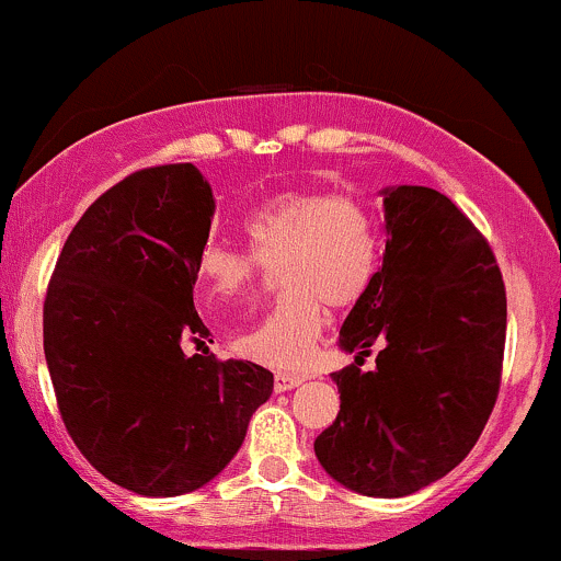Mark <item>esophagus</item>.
I'll list each match as a JSON object with an SVG mask.
<instances>
[{"label":"esophagus","instance_id":"1","mask_svg":"<svg viewBox=\"0 0 561 561\" xmlns=\"http://www.w3.org/2000/svg\"><path fill=\"white\" fill-rule=\"evenodd\" d=\"M305 382V377H299V375H286V371H278V375H275V393H286V390H294V388H299V385Z\"/></svg>","mask_w":561,"mask_h":561}]
</instances>
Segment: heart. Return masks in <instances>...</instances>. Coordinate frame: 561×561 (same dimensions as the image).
Segmentation results:
<instances>
[{"label": "heart", "mask_w": 561, "mask_h": 561, "mask_svg": "<svg viewBox=\"0 0 561 561\" xmlns=\"http://www.w3.org/2000/svg\"><path fill=\"white\" fill-rule=\"evenodd\" d=\"M254 251L210 238L197 254L208 299L249 291L262 270H280L286 297L262 321L232 340L234 353L270 369L307 366L334 310L358 302L377 270L371 216L351 197L329 192H283L245 219Z\"/></svg>", "instance_id": "1"}]
</instances>
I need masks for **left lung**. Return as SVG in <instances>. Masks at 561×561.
Listing matches in <instances>:
<instances>
[{
	"instance_id": "left-lung-1",
	"label": "left lung",
	"mask_w": 561,
	"mask_h": 561,
	"mask_svg": "<svg viewBox=\"0 0 561 561\" xmlns=\"http://www.w3.org/2000/svg\"><path fill=\"white\" fill-rule=\"evenodd\" d=\"M385 254L340 329L355 364L334 371L340 414L316 438L331 479L403 497L466 460L500 390L505 286L492 249L431 186L382 190ZM371 344L378 369L360 373Z\"/></svg>"
}]
</instances>
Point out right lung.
Returning a JSON list of instances; mask_svg holds the SVG:
<instances>
[{"instance_id": "add662e5", "label": "right lung", "mask_w": 561, "mask_h": 561, "mask_svg": "<svg viewBox=\"0 0 561 561\" xmlns=\"http://www.w3.org/2000/svg\"><path fill=\"white\" fill-rule=\"evenodd\" d=\"M214 210L192 162L130 173L82 214L47 286L45 358L66 431L136 495L208 484L273 393L264 366L184 353L208 336L192 288Z\"/></svg>"}]
</instances>
